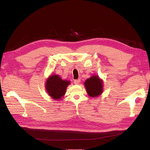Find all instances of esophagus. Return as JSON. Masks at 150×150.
<instances>
[{"mask_svg": "<svg viewBox=\"0 0 150 150\" xmlns=\"http://www.w3.org/2000/svg\"><path fill=\"white\" fill-rule=\"evenodd\" d=\"M80 82H81V80L80 79H76L74 81V84H79L80 83Z\"/></svg>", "mask_w": 150, "mask_h": 150, "instance_id": "1", "label": "esophagus"}]
</instances>
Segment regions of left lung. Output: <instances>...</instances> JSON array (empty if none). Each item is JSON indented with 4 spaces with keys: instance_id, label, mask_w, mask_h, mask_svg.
<instances>
[{
    "instance_id": "obj_1",
    "label": "left lung",
    "mask_w": 150,
    "mask_h": 150,
    "mask_svg": "<svg viewBox=\"0 0 150 150\" xmlns=\"http://www.w3.org/2000/svg\"><path fill=\"white\" fill-rule=\"evenodd\" d=\"M84 85L86 91L91 97L98 96L103 92V81L96 76L88 79L85 81Z\"/></svg>"
}]
</instances>
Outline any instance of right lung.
<instances>
[{
  "label": "right lung",
  "instance_id": "add662e5",
  "mask_svg": "<svg viewBox=\"0 0 150 150\" xmlns=\"http://www.w3.org/2000/svg\"><path fill=\"white\" fill-rule=\"evenodd\" d=\"M70 84L69 81H63L57 75H52L46 82V90L49 94L55 99H60L66 93L67 86Z\"/></svg>",
  "mask_w": 150,
  "mask_h": 150
}]
</instances>
